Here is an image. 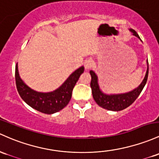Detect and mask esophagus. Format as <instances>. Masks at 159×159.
<instances>
[{"mask_svg":"<svg viewBox=\"0 0 159 159\" xmlns=\"http://www.w3.org/2000/svg\"><path fill=\"white\" fill-rule=\"evenodd\" d=\"M93 61L91 60V59H88V60H87L85 61L84 62V67H85V69H91L92 67H93Z\"/></svg>","mask_w":159,"mask_h":159,"instance_id":"esophagus-1","label":"esophagus"}]
</instances>
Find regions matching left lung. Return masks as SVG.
<instances>
[{
    "label": "left lung",
    "mask_w": 159,
    "mask_h": 159,
    "mask_svg": "<svg viewBox=\"0 0 159 159\" xmlns=\"http://www.w3.org/2000/svg\"><path fill=\"white\" fill-rule=\"evenodd\" d=\"M133 31L134 34L139 38L138 34L134 30H130ZM147 71H146V76H145L143 81L141 84L133 91L129 92L128 93L118 94V95H106L102 93L99 90L98 83H97V77L93 71H90L91 75V81H90V87H91L92 94L94 100L97 104L102 108L111 111H121L128 108L129 106L131 105L134 101L137 99V97L142 92L146 81H147L148 75H149V63L147 60Z\"/></svg>",
    "instance_id": "left-lung-1"
}]
</instances>
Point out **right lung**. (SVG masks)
<instances>
[{"mask_svg": "<svg viewBox=\"0 0 159 159\" xmlns=\"http://www.w3.org/2000/svg\"><path fill=\"white\" fill-rule=\"evenodd\" d=\"M84 70V69L81 66L75 71L57 90L50 93H39L31 90L21 80L16 64L15 71L16 85L21 98L28 105L44 114H53L68 105L71 99L73 88Z\"/></svg>", "mask_w": 159, "mask_h": 159, "instance_id": "1", "label": "right lung"}]
</instances>
